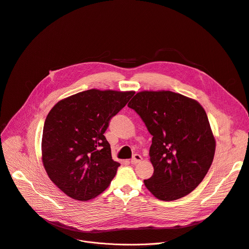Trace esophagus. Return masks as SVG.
<instances>
[{
	"label": "esophagus",
	"mask_w": 249,
	"mask_h": 249,
	"mask_svg": "<svg viewBox=\"0 0 249 249\" xmlns=\"http://www.w3.org/2000/svg\"><path fill=\"white\" fill-rule=\"evenodd\" d=\"M142 161V157L139 155V154H135L133 156V158L131 159V164L133 165H136L138 163H140Z\"/></svg>",
	"instance_id": "1"
}]
</instances>
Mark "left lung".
Returning <instances> with one entry per match:
<instances>
[{"instance_id":"8db88e82","label":"left lung","mask_w":249,"mask_h":249,"mask_svg":"<svg viewBox=\"0 0 249 249\" xmlns=\"http://www.w3.org/2000/svg\"><path fill=\"white\" fill-rule=\"evenodd\" d=\"M128 106L137 112L153 136L150 161L153 176L146 188L171 201L193 192L213 160L215 139L202 106L172 91H141Z\"/></svg>"}]
</instances>
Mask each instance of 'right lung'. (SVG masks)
<instances>
[{
  "mask_svg": "<svg viewBox=\"0 0 249 249\" xmlns=\"http://www.w3.org/2000/svg\"><path fill=\"white\" fill-rule=\"evenodd\" d=\"M134 91L89 89L58 101L44 121L41 159L53 183L77 200L94 198L115 177L104 133Z\"/></svg>",
  "mask_w": 249,
  "mask_h": 249,
  "instance_id": "1",
  "label": "right lung"
}]
</instances>
